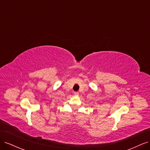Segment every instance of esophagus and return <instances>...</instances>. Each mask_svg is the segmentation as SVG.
Masks as SVG:
<instances>
[{"label": "esophagus", "instance_id": "obj_1", "mask_svg": "<svg viewBox=\"0 0 150 150\" xmlns=\"http://www.w3.org/2000/svg\"><path fill=\"white\" fill-rule=\"evenodd\" d=\"M74 94H75V95H78V94H79V93H78V92H74Z\"/></svg>", "mask_w": 150, "mask_h": 150}]
</instances>
